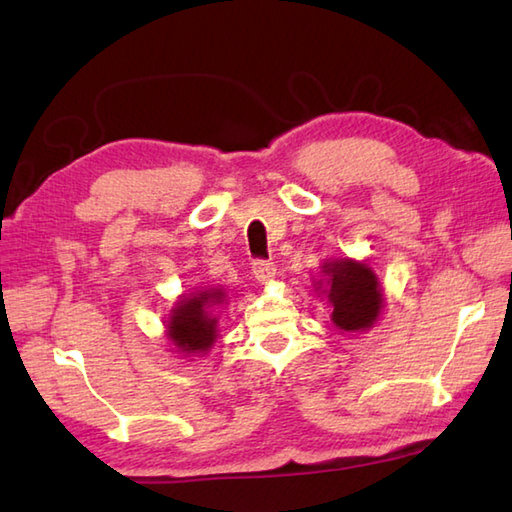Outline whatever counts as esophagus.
I'll return each instance as SVG.
<instances>
[{
  "label": "esophagus",
  "mask_w": 512,
  "mask_h": 512,
  "mask_svg": "<svg viewBox=\"0 0 512 512\" xmlns=\"http://www.w3.org/2000/svg\"><path fill=\"white\" fill-rule=\"evenodd\" d=\"M253 275L259 284H270V281H273L277 275V268L270 262H262V259H257V262L253 264Z\"/></svg>",
  "instance_id": "1"
}]
</instances>
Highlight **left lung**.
I'll return each mask as SVG.
<instances>
[{"instance_id": "1", "label": "left lung", "mask_w": 512, "mask_h": 512, "mask_svg": "<svg viewBox=\"0 0 512 512\" xmlns=\"http://www.w3.org/2000/svg\"><path fill=\"white\" fill-rule=\"evenodd\" d=\"M314 290L328 299L330 319L341 334L372 330L385 306V292L374 268L352 257L325 259Z\"/></svg>"}]
</instances>
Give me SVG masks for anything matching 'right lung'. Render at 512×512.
Returning a JSON list of instances; mask_svg holds the SVG:
<instances>
[{
  "mask_svg": "<svg viewBox=\"0 0 512 512\" xmlns=\"http://www.w3.org/2000/svg\"><path fill=\"white\" fill-rule=\"evenodd\" d=\"M228 295L222 286L195 288L180 295L165 321V336L171 350L193 361V356L209 354L217 341V312L226 306Z\"/></svg>",
  "mask_w": 512,
  "mask_h": 512,
  "instance_id": "right-lung-1",
  "label": "right lung"
}]
</instances>
